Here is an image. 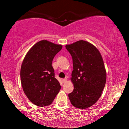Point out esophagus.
Instances as JSON below:
<instances>
[{"instance_id": "obj_1", "label": "esophagus", "mask_w": 129, "mask_h": 129, "mask_svg": "<svg viewBox=\"0 0 129 129\" xmlns=\"http://www.w3.org/2000/svg\"><path fill=\"white\" fill-rule=\"evenodd\" d=\"M62 81H63V83H65V82H66L67 81V78H64V79H62Z\"/></svg>"}]
</instances>
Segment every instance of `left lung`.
<instances>
[{"label": "left lung", "mask_w": 129, "mask_h": 129, "mask_svg": "<svg viewBox=\"0 0 129 129\" xmlns=\"http://www.w3.org/2000/svg\"><path fill=\"white\" fill-rule=\"evenodd\" d=\"M73 59V70L71 81L73 91L69 94L74 107L85 109L100 99L106 82L107 74L98 49L83 40L66 45Z\"/></svg>", "instance_id": "left-lung-1"}]
</instances>
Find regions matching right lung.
I'll use <instances>...</instances> for the list:
<instances>
[{
    "instance_id": "obj_1",
    "label": "right lung",
    "mask_w": 129,
    "mask_h": 129,
    "mask_svg": "<svg viewBox=\"0 0 129 129\" xmlns=\"http://www.w3.org/2000/svg\"><path fill=\"white\" fill-rule=\"evenodd\" d=\"M62 45L42 40L28 51L20 69L23 91L31 102L39 107L53 103L61 88L54 78L52 61Z\"/></svg>"
}]
</instances>
